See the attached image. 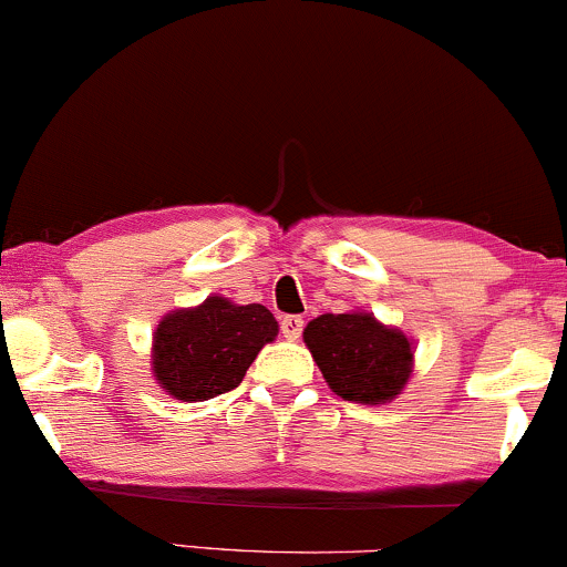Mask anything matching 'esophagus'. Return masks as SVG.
Here are the masks:
<instances>
[{
	"instance_id": "obj_1",
	"label": "esophagus",
	"mask_w": 567,
	"mask_h": 567,
	"mask_svg": "<svg viewBox=\"0 0 567 567\" xmlns=\"http://www.w3.org/2000/svg\"><path fill=\"white\" fill-rule=\"evenodd\" d=\"M282 336L288 338V341H296L298 336H301V330H303V320L301 317H296V315H290V317H282Z\"/></svg>"
}]
</instances>
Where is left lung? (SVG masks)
Segmentation results:
<instances>
[{
    "label": "left lung",
    "mask_w": 567,
    "mask_h": 567,
    "mask_svg": "<svg viewBox=\"0 0 567 567\" xmlns=\"http://www.w3.org/2000/svg\"><path fill=\"white\" fill-rule=\"evenodd\" d=\"M303 343L328 386L349 402H392L413 375V338L375 320L373 311L320 315L303 328Z\"/></svg>",
    "instance_id": "1"
}]
</instances>
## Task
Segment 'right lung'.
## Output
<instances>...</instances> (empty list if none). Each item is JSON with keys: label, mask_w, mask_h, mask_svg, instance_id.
<instances>
[{"label": "right lung", "mask_w": 567, "mask_h": 567, "mask_svg": "<svg viewBox=\"0 0 567 567\" xmlns=\"http://www.w3.org/2000/svg\"><path fill=\"white\" fill-rule=\"evenodd\" d=\"M279 324L261 303L207 296L199 306L173 309L152 338V373L162 392L181 402H205L239 386L247 368Z\"/></svg>", "instance_id": "1"}]
</instances>
